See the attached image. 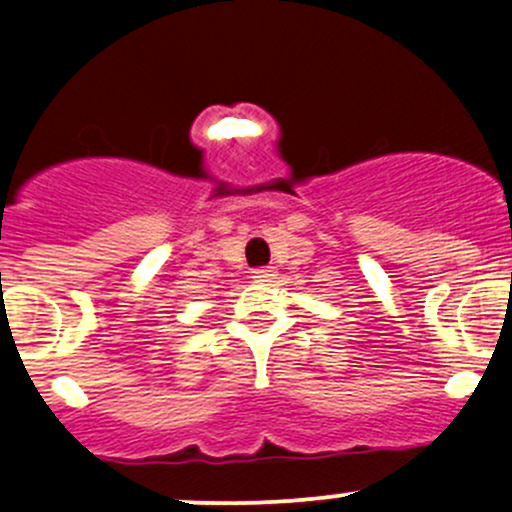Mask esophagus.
Masks as SVG:
<instances>
[{
  "label": "esophagus",
  "instance_id": "34e87169",
  "mask_svg": "<svg viewBox=\"0 0 512 512\" xmlns=\"http://www.w3.org/2000/svg\"><path fill=\"white\" fill-rule=\"evenodd\" d=\"M276 276V269L274 267H260L252 272V279L255 281H272Z\"/></svg>",
  "mask_w": 512,
  "mask_h": 512
}]
</instances>
